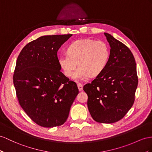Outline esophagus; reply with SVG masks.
Segmentation results:
<instances>
[{
	"instance_id": "1",
	"label": "esophagus",
	"mask_w": 152,
	"mask_h": 152,
	"mask_svg": "<svg viewBox=\"0 0 152 152\" xmlns=\"http://www.w3.org/2000/svg\"><path fill=\"white\" fill-rule=\"evenodd\" d=\"M77 87H78V89L80 91H81L83 90V85H81V83H77Z\"/></svg>"
}]
</instances>
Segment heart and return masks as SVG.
<instances>
[{
	"label": "heart",
	"mask_w": 152,
	"mask_h": 152,
	"mask_svg": "<svg viewBox=\"0 0 152 152\" xmlns=\"http://www.w3.org/2000/svg\"><path fill=\"white\" fill-rule=\"evenodd\" d=\"M67 53L58 57V65L64 75L70 77L78 63L80 67L72 78L80 81L104 71L109 61L110 49L104 41L82 39L71 43L67 48Z\"/></svg>",
	"instance_id": "obj_1"
}]
</instances>
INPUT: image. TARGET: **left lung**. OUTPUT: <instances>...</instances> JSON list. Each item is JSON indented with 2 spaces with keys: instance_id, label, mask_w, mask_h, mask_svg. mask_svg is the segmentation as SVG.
<instances>
[{
  "instance_id": "obj_1",
  "label": "left lung",
  "mask_w": 152,
  "mask_h": 152,
  "mask_svg": "<svg viewBox=\"0 0 152 152\" xmlns=\"http://www.w3.org/2000/svg\"><path fill=\"white\" fill-rule=\"evenodd\" d=\"M110 47L104 71L83 87L88 95L89 112L96 121L113 123L121 119L132 107L138 77L130 50L111 34L104 33Z\"/></svg>"
}]
</instances>
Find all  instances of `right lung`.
<instances>
[{"mask_svg":"<svg viewBox=\"0 0 152 152\" xmlns=\"http://www.w3.org/2000/svg\"><path fill=\"white\" fill-rule=\"evenodd\" d=\"M72 34L42 36L27 44L18 56L13 83L21 107L38 125L63 124L79 91L60 70L57 52Z\"/></svg>","mask_w":152,"mask_h":152,"instance_id":"right-lung-1","label":"right lung"}]
</instances>
